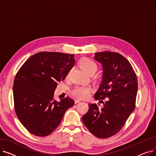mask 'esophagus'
<instances>
[{
    "label": "esophagus",
    "instance_id": "obj_1",
    "mask_svg": "<svg viewBox=\"0 0 156 156\" xmlns=\"http://www.w3.org/2000/svg\"><path fill=\"white\" fill-rule=\"evenodd\" d=\"M80 102V99H76L75 101V104H77V103H78V102Z\"/></svg>",
    "mask_w": 156,
    "mask_h": 156
}]
</instances>
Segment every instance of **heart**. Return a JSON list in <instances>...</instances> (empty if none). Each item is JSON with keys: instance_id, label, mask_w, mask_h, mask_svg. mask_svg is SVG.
Wrapping results in <instances>:
<instances>
[{"instance_id": "obj_1", "label": "heart", "mask_w": 156, "mask_h": 156, "mask_svg": "<svg viewBox=\"0 0 156 156\" xmlns=\"http://www.w3.org/2000/svg\"><path fill=\"white\" fill-rule=\"evenodd\" d=\"M80 65L81 68L87 73L92 71H96L97 69L95 62L88 58H83L81 59L80 62ZM91 91V87L88 86L76 85L72 89L71 93L75 97L83 99V98L87 97Z\"/></svg>"}]
</instances>
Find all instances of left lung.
I'll return each mask as SVG.
<instances>
[{
	"instance_id": "8db88e82",
	"label": "left lung",
	"mask_w": 156,
	"mask_h": 156,
	"mask_svg": "<svg viewBox=\"0 0 156 156\" xmlns=\"http://www.w3.org/2000/svg\"><path fill=\"white\" fill-rule=\"evenodd\" d=\"M94 54V59L102 64L103 70L95 99L106 98L107 101H101L104 104L101 109L96 104H89L82 121L94 135L106 138L118 133L134 111L138 80L132 65L124 56L109 51Z\"/></svg>"
}]
</instances>
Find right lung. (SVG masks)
<instances>
[{"label": "right lung", "mask_w": 156, "mask_h": 156, "mask_svg": "<svg viewBox=\"0 0 156 156\" xmlns=\"http://www.w3.org/2000/svg\"><path fill=\"white\" fill-rule=\"evenodd\" d=\"M73 54L42 52L31 56L15 76L14 109L20 121L38 136L50 135L58 126L67 109L75 104L69 97L57 101V82L65 79L73 67Z\"/></svg>", "instance_id": "1"}]
</instances>
